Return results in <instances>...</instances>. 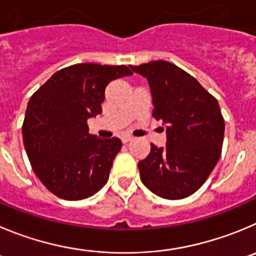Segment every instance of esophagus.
<instances>
[{
    "label": "esophagus",
    "instance_id": "34e87169",
    "mask_svg": "<svg viewBox=\"0 0 256 256\" xmlns=\"http://www.w3.org/2000/svg\"><path fill=\"white\" fill-rule=\"evenodd\" d=\"M130 140H132V136L131 135H124V136H121V142H130Z\"/></svg>",
    "mask_w": 256,
    "mask_h": 256
}]
</instances>
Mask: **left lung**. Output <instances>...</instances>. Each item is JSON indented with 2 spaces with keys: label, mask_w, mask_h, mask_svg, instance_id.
<instances>
[{
  "label": "left lung",
  "mask_w": 256,
  "mask_h": 256,
  "mask_svg": "<svg viewBox=\"0 0 256 256\" xmlns=\"http://www.w3.org/2000/svg\"><path fill=\"white\" fill-rule=\"evenodd\" d=\"M130 68L148 80L152 117L166 131V146L152 144L138 164L140 179L162 198L188 197L206 182L221 156L225 121L218 102L173 63L154 60Z\"/></svg>",
  "instance_id": "obj_1"
}]
</instances>
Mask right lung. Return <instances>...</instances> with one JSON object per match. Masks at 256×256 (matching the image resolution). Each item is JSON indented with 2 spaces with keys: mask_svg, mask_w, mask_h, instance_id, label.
Here are the masks:
<instances>
[{
  "mask_svg": "<svg viewBox=\"0 0 256 256\" xmlns=\"http://www.w3.org/2000/svg\"><path fill=\"white\" fill-rule=\"evenodd\" d=\"M125 66L74 64L54 73L26 108L22 138L32 170L59 198L84 200L107 183L121 140L88 132L87 120L102 112L111 80L131 76Z\"/></svg>",
  "mask_w": 256,
  "mask_h": 256,
  "instance_id": "1",
  "label": "right lung"
}]
</instances>
